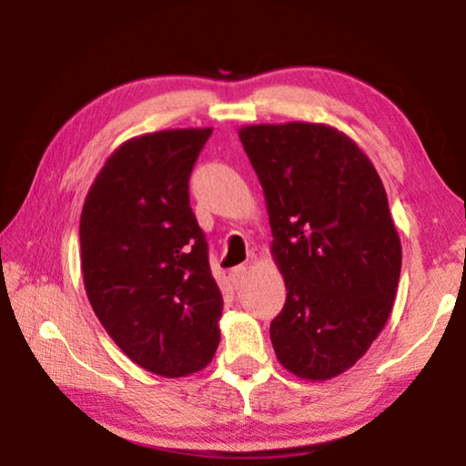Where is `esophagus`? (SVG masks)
Wrapping results in <instances>:
<instances>
[{
	"label": "esophagus",
	"mask_w": 466,
	"mask_h": 466,
	"mask_svg": "<svg viewBox=\"0 0 466 466\" xmlns=\"http://www.w3.org/2000/svg\"><path fill=\"white\" fill-rule=\"evenodd\" d=\"M244 279H247V267L244 265H238V267H234V269L230 271V281H232V286L238 289L242 283H244Z\"/></svg>",
	"instance_id": "1"
}]
</instances>
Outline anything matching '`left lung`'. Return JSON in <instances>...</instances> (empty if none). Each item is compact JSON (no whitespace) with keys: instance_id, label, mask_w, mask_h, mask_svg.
I'll return each instance as SVG.
<instances>
[{"instance_id":"1","label":"left lung","mask_w":466,"mask_h":466,"mask_svg":"<svg viewBox=\"0 0 466 466\" xmlns=\"http://www.w3.org/2000/svg\"><path fill=\"white\" fill-rule=\"evenodd\" d=\"M263 187L286 304L271 322L279 364L306 380L343 374L390 317L400 240L380 177L356 141L322 123L238 131Z\"/></svg>"}]
</instances>
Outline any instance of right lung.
Masks as SVG:
<instances>
[{
    "label": "right lung",
    "instance_id": "right-lung-1",
    "mask_svg": "<svg viewBox=\"0 0 466 466\" xmlns=\"http://www.w3.org/2000/svg\"><path fill=\"white\" fill-rule=\"evenodd\" d=\"M164 129L125 141L86 195V294L121 351L147 372H199L219 345L224 299L188 205V177L211 136Z\"/></svg>",
    "mask_w": 466,
    "mask_h": 466
}]
</instances>
